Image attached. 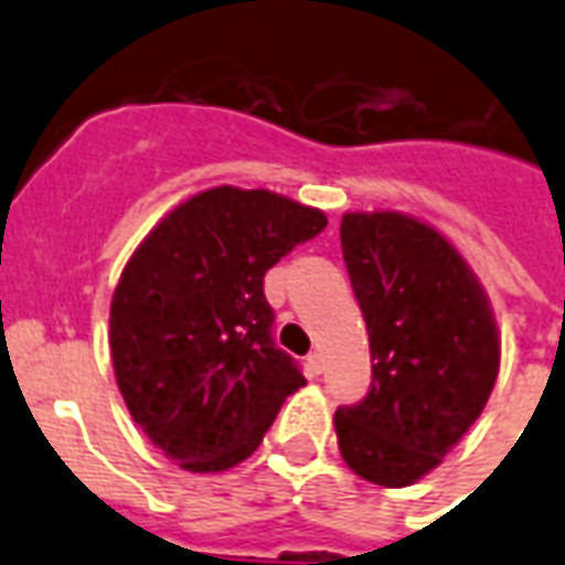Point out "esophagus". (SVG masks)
<instances>
[{"mask_svg": "<svg viewBox=\"0 0 565 565\" xmlns=\"http://www.w3.org/2000/svg\"><path fill=\"white\" fill-rule=\"evenodd\" d=\"M307 364H310L312 373H321L324 371V355H321L319 350H312V353L307 355Z\"/></svg>", "mask_w": 565, "mask_h": 565, "instance_id": "34e87169", "label": "esophagus"}]
</instances>
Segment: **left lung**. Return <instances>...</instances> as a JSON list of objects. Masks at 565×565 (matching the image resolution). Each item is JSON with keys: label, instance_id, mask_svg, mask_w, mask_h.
<instances>
[{"label": "left lung", "instance_id": "obj_1", "mask_svg": "<svg viewBox=\"0 0 565 565\" xmlns=\"http://www.w3.org/2000/svg\"><path fill=\"white\" fill-rule=\"evenodd\" d=\"M341 253L373 359L371 393L333 416L341 459L376 486H414L494 391V312L457 246L419 217L344 212Z\"/></svg>", "mask_w": 565, "mask_h": 565}]
</instances>
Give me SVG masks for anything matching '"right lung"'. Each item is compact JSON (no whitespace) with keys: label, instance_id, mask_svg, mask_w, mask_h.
Masks as SVG:
<instances>
[{"label":"right lung","instance_id":"obj_1","mask_svg":"<svg viewBox=\"0 0 565 565\" xmlns=\"http://www.w3.org/2000/svg\"><path fill=\"white\" fill-rule=\"evenodd\" d=\"M327 226L269 189L212 186L140 241L111 296L108 344L131 419L174 466L244 462L307 385L273 344L264 275Z\"/></svg>","mask_w":565,"mask_h":565}]
</instances>
